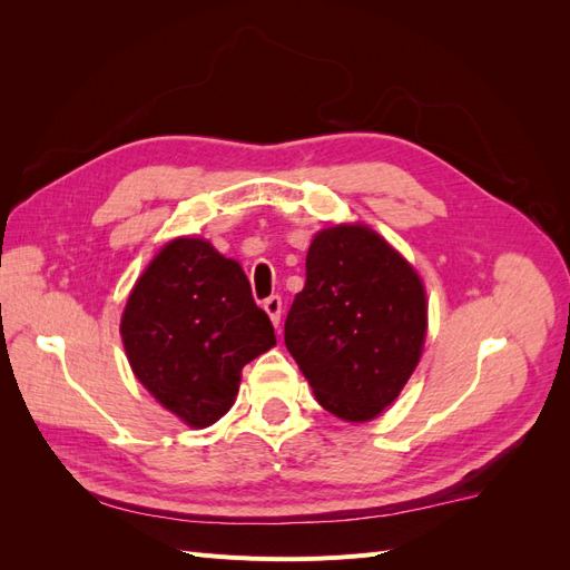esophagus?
<instances>
[{"label":"esophagus","instance_id":"34e87169","mask_svg":"<svg viewBox=\"0 0 570 570\" xmlns=\"http://www.w3.org/2000/svg\"><path fill=\"white\" fill-rule=\"evenodd\" d=\"M264 308H266V314L271 316L273 325L278 327V325H281V314H283V299H281L278 295H271V297L264 302Z\"/></svg>","mask_w":570,"mask_h":570}]
</instances>
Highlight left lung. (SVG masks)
<instances>
[{
	"instance_id": "left-lung-1",
	"label": "left lung",
	"mask_w": 570,
	"mask_h": 570,
	"mask_svg": "<svg viewBox=\"0 0 570 570\" xmlns=\"http://www.w3.org/2000/svg\"><path fill=\"white\" fill-rule=\"evenodd\" d=\"M425 327L419 273L381 235L356 223L314 237L285 347L325 411L350 423L381 416L419 366Z\"/></svg>"
}]
</instances>
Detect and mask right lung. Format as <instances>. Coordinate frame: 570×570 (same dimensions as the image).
<instances>
[{
    "label": "right lung",
    "instance_id": "obj_1",
    "mask_svg": "<svg viewBox=\"0 0 570 570\" xmlns=\"http://www.w3.org/2000/svg\"><path fill=\"white\" fill-rule=\"evenodd\" d=\"M120 337L137 381L189 428L216 423L235 402L245 364L275 344L243 266L199 237L170 239L151 258Z\"/></svg>",
    "mask_w": 570,
    "mask_h": 570
}]
</instances>
